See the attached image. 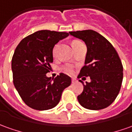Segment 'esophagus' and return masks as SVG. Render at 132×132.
<instances>
[{
  "label": "esophagus",
  "instance_id": "34e87169",
  "mask_svg": "<svg viewBox=\"0 0 132 132\" xmlns=\"http://www.w3.org/2000/svg\"><path fill=\"white\" fill-rule=\"evenodd\" d=\"M77 81V80L75 79V78H72V79H71V82L73 83V84H74V83H76Z\"/></svg>",
  "mask_w": 132,
  "mask_h": 132
}]
</instances>
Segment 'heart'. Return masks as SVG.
Returning <instances> with one entry per match:
<instances>
[{
	"label": "heart",
	"instance_id": "heart-1",
	"mask_svg": "<svg viewBox=\"0 0 132 132\" xmlns=\"http://www.w3.org/2000/svg\"><path fill=\"white\" fill-rule=\"evenodd\" d=\"M79 41H78V40H74L73 41V43H72V46L74 45L76 43H79ZM57 47H58V45H55L54 48H53V55L55 53V51H56V49H57ZM62 70L66 73H69V74H72L74 72V69H73V67L72 66H71V65H65V66H63L62 67Z\"/></svg>",
	"mask_w": 132,
	"mask_h": 132
}]
</instances>
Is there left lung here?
Instances as JSON below:
<instances>
[{"label": "left lung", "mask_w": 132, "mask_h": 132, "mask_svg": "<svg viewBox=\"0 0 132 132\" xmlns=\"http://www.w3.org/2000/svg\"><path fill=\"white\" fill-rule=\"evenodd\" d=\"M71 35L82 40L87 47L85 65L78 78L89 77L83 92L78 95L79 103L89 110H101L108 107L119 95L123 80V65L112 44L91 29L70 32Z\"/></svg>", "instance_id": "1"}]
</instances>
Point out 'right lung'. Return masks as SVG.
<instances>
[{"label":"right lung","instance_id":"add662e5","mask_svg":"<svg viewBox=\"0 0 132 132\" xmlns=\"http://www.w3.org/2000/svg\"><path fill=\"white\" fill-rule=\"evenodd\" d=\"M67 32L40 30L24 37L17 45L11 60L13 81L22 100L29 107L45 111L55 107L71 78L60 73L55 79L47 77L53 61V49Z\"/></svg>","mask_w":132,"mask_h":132}]
</instances>
